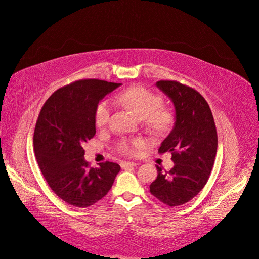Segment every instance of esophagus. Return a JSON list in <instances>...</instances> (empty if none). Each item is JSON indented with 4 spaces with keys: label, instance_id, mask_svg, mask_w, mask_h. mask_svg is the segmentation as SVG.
Listing matches in <instances>:
<instances>
[{
    "label": "esophagus",
    "instance_id": "34e87169",
    "mask_svg": "<svg viewBox=\"0 0 259 259\" xmlns=\"http://www.w3.org/2000/svg\"><path fill=\"white\" fill-rule=\"evenodd\" d=\"M137 165L136 162H122L121 163V167L122 168H128V167H135Z\"/></svg>",
    "mask_w": 259,
    "mask_h": 259
}]
</instances>
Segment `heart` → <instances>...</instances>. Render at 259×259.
<instances>
[{"instance_id":"b5f03b06","label":"heart","mask_w":259,"mask_h":259,"mask_svg":"<svg viewBox=\"0 0 259 259\" xmlns=\"http://www.w3.org/2000/svg\"><path fill=\"white\" fill-rule=\"evenodd\" d=\"M119 102L127 106L135 114L143 119L145 125L154 134H164L173 123V112L163 107L162 98L153 92L142 86H132L121 92L118 96ZM112 111V103L105 98L99 102L94 111V121L98 128L107 124ZM145 143L142 138L124 139L118 143L117 149L122 154L135 155Z\"/></svg>"}]
</instances>
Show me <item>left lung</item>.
I'll use <instances>...</instances> for the list:
<instances>
[{"label": "left lung", "instance_id": "left-lung-1", "mask_svg": "<svg viewBox=\"0 0 259 259\" xmlns=\"http://www.w3.org/2000/svg\"><path fill=\"white\" fill-rule=\"evenodd\" d=\"M156 86L175 107V125L158 153L169 152L174 167L157 168L150 193L161 202L176 207L196 197L207 184L213 167L218 135L213 116L200 93L177 81H158Z\"/></svg>", "mask_w": 259, "mask_h": 259}]
</instances>
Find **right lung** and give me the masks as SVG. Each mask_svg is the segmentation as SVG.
<instances>
[{
	"label": "right lung",
	"mask_w": 259,
	"mask_h": 259,
	"mask_svg": "<svg viewBox=\"0 0 259 259\" xmlns=\"http://www.w3.org/2000/svg\"><path fill=\"white\" fill-rule=\"evenodd\" d=\"M120 83L79 79L57 90L44 104L34 132V150L44 177L66 203L88 208L107 195L120 166L90 167L83 144L95 136L94 111Z\"/></svg>",
	"instance_id": "right-lung-1"
}]
</instances>
